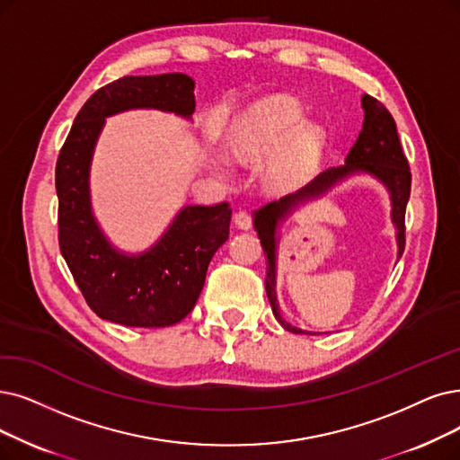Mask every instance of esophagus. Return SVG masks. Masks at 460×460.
Segmentation results:
<instances>
[{"mask_svg": "<svg viewBox=\"0 0 460 460\" xmlns=\"http://www.w3.org/2000/svg\"><path fill=\"white\" fill-rule=\"evenodd\" d=\"M234 223L240 230H251L252 228V217L247 211H237L234 217Z\"/></svg>", "mask_w": 460, "mask_h": 460, "instance_id": "34e87169", "label": "esophagus"}]
</instances>
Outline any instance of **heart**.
I'll use <instances>...</instances> for the list:
<instances>
[{
	"label": "heart",
	"instance_id": "1",
	"mask_svg": "<svg viewBox=\"0 0 460 460\" xmlns=\"http://www.w3.org/2000/svg\"><path fill=\"white\" fill-rule=\"evenodd\" d=\"M302 103L273 94L252 103L230 128V145L237 156L254 160L273 155L268 175L275 185H294L323 155L328 134L321 124L304 122Z\"/></svg>",
	"mask_w": 460,
	"mask_h": 460
}]
</instances>
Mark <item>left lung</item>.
<instances>
[{"label": "left lung", "mask_w": 460, "mask_h": 460, "mask_svg": "<svg viewBox=\"0 0 460 460\" xmlns=\"http://www.w3.org/2000/svg\"><path fill=\"white\" fill-rule=\"evenodd\" d=\"M362 109H364V122L362 130L355 141V145L349 151L345 164L338 168H328L326 172L319 173L314 181L294 194L283 196L278 201H270L252 213V225L256 234L261 237V243L264 254L268 256V270H266V294L271 304V311L279 324L288 330L292 334H309L302 328L292 326L281 315V309L278 304V228L283 220L296 209L304 201L315 199L323 196L326 190L338 185L340 181L366 173L377 179L381 185L387 189L391 196V218L396 228V243H398V261L406 245V226H403V218H406V206L410 199L411 190V172L408 166V160L403 156L402 145L396 132V122L393 115L385 109L381 102L376 98L364 94L362 96Z\"/></svg>", "instance_id": "8db88e82"}]
</instances>
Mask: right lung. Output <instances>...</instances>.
<instances>
[{"mask_svg": "<svg viewBox=\"0 0 460 460\" xmlns=\"http://www.w3.org/2000/svg\"><path fill=\"white\" fill-rule=\"evenodd\" d=\"M194 81L185 73L122 77L81 107L57 162L58 242L90 309L124 326L164 328L185 319L206 283L208 266L228 240L232 209L185 206L160 240L139 254L119 251L100 228L90 201V164L107 117L158 109L189 119Z\"/></svg>", "mask_w": 460, "mask_h": 460, "instance_id": "add662e5", "label": "right lung"}]
</instances>
